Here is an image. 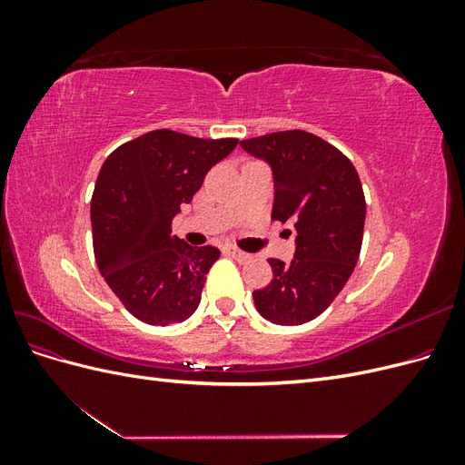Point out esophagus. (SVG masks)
Here are the masks:
<instances>
[{
	"label": "esophagus",
	"mask_w": 465,
	"mask_h": 465,
	"mask_svg": "<svg viewBox=\"0 0 465 465\" xmlns=\"http://www.w3.org/2000/svg\"><path fill=\"white\" fill-rule=\"evenodd\" d=\"M224 252H227V254H229L231 258H234L236 262H241V263H246V262H250V260H252V256H250V254H246V252H242L241 248H236V246L224 248Z\"/></svg>",
	"instance_id": "34e87169"
}]
</instances>
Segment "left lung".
<instances>
[{"label":"left lung","mask_w":465,"mask_h":465,"mask_svg":"<svg viewBox=\"0 0 465 465\" xmlns=\"http://www.w3.org/2000/svg\"><path fill=\"white\" fill-rule=\"evenodd\" d=\"M241 145L272 164V219L297 231L289 263L267 260L273 279L254 291V304L265 320L301 326L326 311L355 270L367 215L361 178L340 149L311 132H275Z\"/></svg>","instance_id":"left-lung-1"}]
</instances>
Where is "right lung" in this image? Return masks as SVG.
Returning a JSON list of instances; mask_svg holds the SVG:
<instances>
[{
    "instance_id": "obj_1",
    "label": "right lung",
    "mask_w": 465,
    "mask_h": 465,
    "mask_svg": "<svg viewBox=\"0 0 465 465\" xmlns=\"http://www.w3.org/2000/svg\"><path fill=\"white\" fill-rule=\"evenodd\" d=\"M236 143V137L153 130L104 161L91 200L94 260L137 320L166 326L188 320L198 308L205 275L221 252L180 241L173 219Z\"/></svg>"
}]
</instances>
